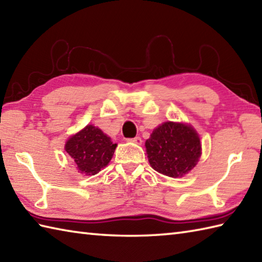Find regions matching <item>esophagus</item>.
Wrapping results in <instances>:
<instances>
[{"instance_id": "esophagus-1", "label": "esophagus", "mask_w": 262, "mask_h": 262, "mask_svg": "<svg viewBox=\"0 0 262 262\" xmlns=\"http://www.w3.org/2000/svg\"><path fill=\"white\" fill-rule=\"evenodd\" d=\"M128 141L135 143V144H137V145H141L142 142H143L142 138H141L140 136H136V137H134V138H130V140H128Z\"/></svg>"}]
</instances>
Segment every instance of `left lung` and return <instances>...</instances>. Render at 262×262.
<instances>
[{
	"mask_svg": "<svg viewBox=\"0 0 262 262\" xmlns=\"http://www.w3.org/2000/svg\"><path fill=\"white\" fill-rule=\"evenodd\" d=\"M151 167L168 177H183L196 166L201 142L191 125L167 121L157 127L145 142Z\"/></svg>",
	"mask_w": 262,
	"mask_h": 262,
	"instance_id": "obj_1",
	"label": "left lung"
}]
</instances>
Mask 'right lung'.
Returning a JSON list of instances; mask_svg holds the SVG:
<instances>
[{
    "label": "right lung",
    "instance_id": "right-lung-1",
    "mask_svg": "<svg viewBox=\"0 0 262 262\" xmlns=\"http://www.w3.org/2000/svg\"><path fill=\"white\" fill-rule=\"evenodd\" d=\"M117 144L100 128L87 125L66 142L64 148L76 168L86 176L96 175L114 157Z\"/></svg>",
    "mask_w": 262,
    "mask_h": 262
}]
</instances>
